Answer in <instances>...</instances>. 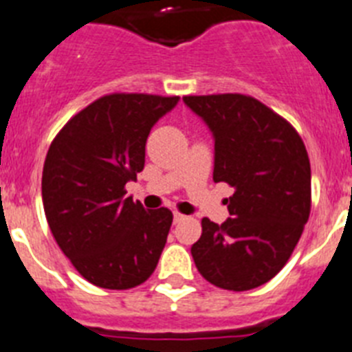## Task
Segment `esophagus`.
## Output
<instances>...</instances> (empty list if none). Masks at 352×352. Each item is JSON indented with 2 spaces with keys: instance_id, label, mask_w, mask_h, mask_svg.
Masks as SVG:
<instances>
[{
  "instance_id": "esophagus-1",
  "label": "esophagus",
  "mask_w": 352,
  "mask_h": 352,
  "mask_svg": "<svg viewBox=\"0 0 352 352\" xmlns=\"http://www.w3.org/2000/svg\"><path fill=\"white\" fill-rule=\"evenodd\" d=\"M184 220H186L184 214H181V212H173V221H175V223H181V221Z\"/></svg>"
}]
</instances>
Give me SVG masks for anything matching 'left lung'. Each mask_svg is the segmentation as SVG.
Wrapping results in <instances>:
<instances>
[{
	"instance_id": "1",
	"label": "left lung",
	"mask_w": 352,
	"mask_h": 352,
	"mask_svg": "<svg viewBox=\"0 0 352 352\" xmlns=\"http://www.w3.org/2000/svg\"><path fill=\"white\" fill-rule=\"evenodd\" d=\"M214 138L212 181L234 188L231 218H202L191 247L206 281L245 292L265 285L290 259L311 209V168L300 135L265 103L238 93L184 96Z\"/></svg>"
}]
</instances>
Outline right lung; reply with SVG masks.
Segmentation results:
<instances>
[{"mask_svg": "<svg viewBox=\"0 0 352 352\" xmlns=\"http://www.w3.org/2000/svg\"><path fill=\"white\" fill-rule=\"evenodd\" d=\"M179 96L112 93L94 100L55 135L43 168L52 234L84 279L129 290L153 274L170 232V209H146L125 184L144 168L152 126Z\"/></svg>", "mask_w": 352, "mask_h": 352, "instance_id": "add662e5", "label": "right lung"}]
</instances>
